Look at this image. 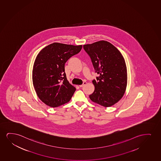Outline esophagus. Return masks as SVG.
<instances>
[{
    "label": "esophagus",
    "instance_id": "34e87169",
    "mask_svg": "<svg viewBox=\"0 0 161 161\" xmlns=\"http://www.w3.org/2000/svg\"><path fill=\"white\" fill-rule=\"evenodd\" d=\"M86 84H87V82H84L82 85H80L79 86L80 87H84V86H85V85H86Z\"/></svg>",
    "mask_w": 161,
    "mask_h": 161
}]
</instances>
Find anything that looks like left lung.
I'll return each instance as SVG.
<instances>
[{
	"instance_id": "8db88e82",
	"label": "left lung",
	"mask_w": 161,
	"mask_h": 161,
	"mask_svg": "<svg viewBox=\"0 0 161 161\" xmlns=\"http://www.w3.org/2000/svg\"><path fill=\"white\" fill-rule=\"evenodd\" d=\"M91 59L95 72L99 74L92 81L95 88L90 95L92 102L104 107L118 102L127 85V70L121 52L110 42L101 40L84 45Z\"/></svg>"
}]
</instances>
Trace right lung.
Masks as SVG:
<instances>
[{
    "label": "right lung",
    "mask_w": 161,
    "mask_h": 161,
    "mask_svg": "<svg viewBox=\"0 0 161 161\" xmlns=\"http://www.w3.org/2000/svg\"><path fill=\"white\" fill-rule=\"evenodd\" d=\"M82 45L54 42L42 48L34 63L32 80L39 98L52 108L69 102L76 91L65 73V63L81 51Z\"/></svg>",
    "instance_id": "obj_1"
}]
</instances>
